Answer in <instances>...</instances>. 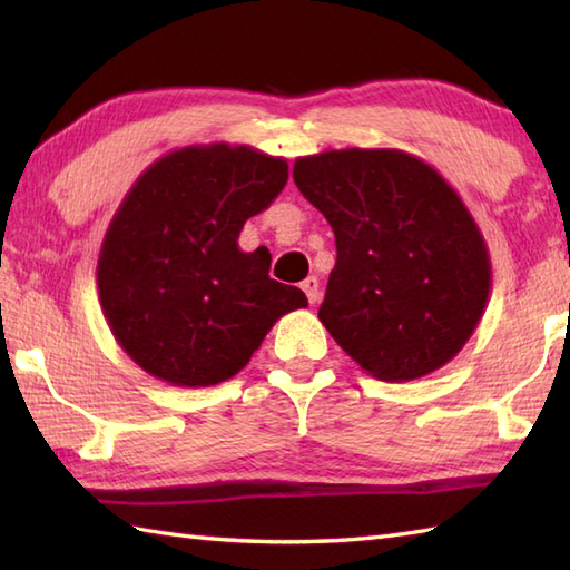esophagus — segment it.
<instances>
[{"mask_svg":"<svg viewBox=\"0 0 570 570\" xmlns=\"http://www.w3.org/2000/svg\"><path fill=\"white\" fill-rule=\"evenodd\" d=\"M301 288H304L306 292V296H308V304L313 306V304H318V298H321V284H318V278L316 276H308V278H304V284H301Z\"/></svg>","mask_w":570,"mask_h":570,"instance_id":"1","label":"esophagus"}]
</instances>
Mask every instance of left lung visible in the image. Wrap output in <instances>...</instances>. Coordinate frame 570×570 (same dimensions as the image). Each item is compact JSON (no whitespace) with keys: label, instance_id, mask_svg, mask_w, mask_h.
I'll list each match as a JSON object with an SVG mask.
<instances>
[{"label":"left lung","instance_id":"obj_1","mask_svg":"<svg viewBox=\"0 0 570 570\" xmlns=\"http://www.w3.org/2000/svg\"><path fill=\"white\" fill-rule=\"evenodd\" d=\"M294 180L335 233L318 311L345 353L382 382L451 362L488 308L485 237L455 188L399 149L301 156Z\"/></svg>","mask_w":570,"mask_h":570}]
</instances>
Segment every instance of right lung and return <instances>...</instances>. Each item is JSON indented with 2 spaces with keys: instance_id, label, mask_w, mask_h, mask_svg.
<instances>
[{
  "instance_id": "add662e5",
  "label": "right lung",
  "mask_w": 570,
  "mask_h": 570,
  "mask_svg": "<svg viewBox=\"0 0 570 570\" xmlns=\"http://www.w3.org/2000/svg\"><path fill=\"white\" fill-rule=\"evenodd\" d=\"M286 178L282 156L220 141L161 156L129 188L102 239L98 292L115 341L151 377L220 384L284 313L308 306L269 276V252L237 245Z\"/></svg>"
}]
</instances>
